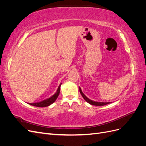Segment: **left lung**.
Returning a JSON list of instances; mask_svg holds the SVG:
<instances>
[{
	"label": "left lung",
	"mask_w": 146,
	"mask_h": 146,
	"mask_svg": "<svg viewBox=\"0 0 146 146\" xmlns=\"http://www.w3.org/2000/svg\"><path fill=\"white\" fill-rule=\"evenodd\" d=\"M79 90H80V92L82 94L83 99H85L88 103H89L91 105H96V106H103V105H107L108 104H110V102H95L93 100H91L90 99H88L87 97L83 93V92L82 91V90L80 88H79Z\"/></svg>",
	"instance_id": "left-lung-1"
}]
</instances>
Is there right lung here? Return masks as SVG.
I'll use <instances>...</instances> for the list:
<instances>
[{
    "instance_id": "1",
    "label": "right lung",
    "mask_w": 146,
    "mask_h": 146,
    "mask_svg": "<svg viewBox=\"0 0 146 146\" xmlns=\"http://www.w3.org/2000/svg\"><path fill=\"white\" fill-rule=\"evenodd\" d=\"M61 85V83L59 85L58 89H57V91L56 92V93L54 95H53L52 97H50V98L47 99H46L44 100H42L41 102H39L29 104L35 106V107H48V106L50 105L51 104H52L56 100L57 98L58 97L59 94H60Z\"/></svg>"
}]
</instances>
